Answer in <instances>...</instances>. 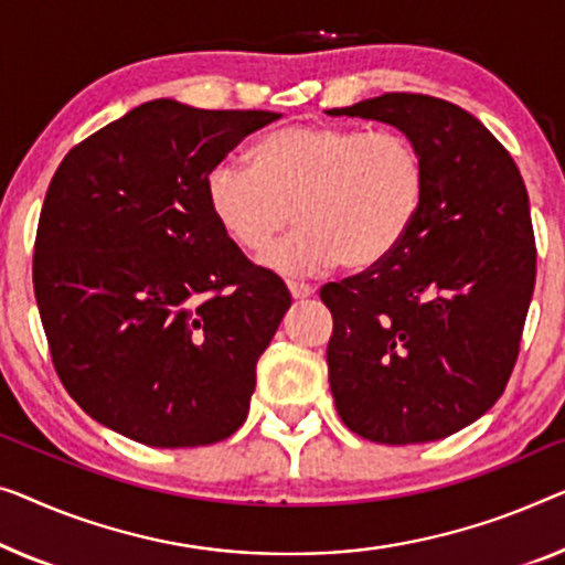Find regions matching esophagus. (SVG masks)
Listing matches in <instances>:
<instances>
[{
	"mask_svg": "<svg viewBox=\"0 0 565 565\" xmlns=\"http://www.w3.org/2000/svg\"><path fill=\"white\" fill-rule=\"evenodd\" d=\"M289 291L294 299H309L315 294V286L309 284H299V281H289Z\"/></svg>",
	"mask_w": 565,
	"mask_h": 565,
	"instance_id": "1",
	"label": "esophagus"
}]
</instances>
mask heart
Instances as JSON below:
<instances>
[{"label":"heart","mask_w":565,"mask_h":565,"mask_svg":"<svg viewBox=\"0 0 565 565\" xmlns=\"http://www.w3.org/2000/svg\"><path fill=\"white\" fill-rule=\"evenodd\" d=\"M248 159L250 167L221 162L207 172V207L248 254L266 250L297 217L301 228L264 256L279 274H315L337 260L375 268L424 202V159L401 131L291 124L260 137Z\"/></svg>","instance_id":"1"}]
</instances>
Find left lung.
Masks as SVG:
<instances>
[{
    "label": "left lung",
    "mask_w": 565,
    "mask_h": 565,
    "mask_svg": "<svg viewBox=\"0 0 565 565\" xmlns=\"http://www.w3.org/2000/svg\"><path fill=\"white\" fill-rule=\"evenodd\" d=\"M327 114L395 126L426 170L401 246L319 291L337 414L377 444L444 439L484 416L515 367L537 256L525 182L484 124L444 98L383 94Z\"/></svg>",
    "instance_id": "1"
}]
</instances>
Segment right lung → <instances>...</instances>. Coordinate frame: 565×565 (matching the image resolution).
<instances>
[{
    "instance_id": "1",
    "label": "right lung",
    "mask_w": 565,
    "mask_h": 565,
    "mask_svg": "<svg viewBox=\"0 0 565 565\" xmlns=\"http://www.w3.org/2000/svg\"><path fill=\"white\" fill-rule=\"evenodd\" d=\"M274 111L131 108L67 151L42 202L32 284L65 391L147 446L228 439L291 297L207 207L205 180Z\"/></svg>"
}]
</instances>
